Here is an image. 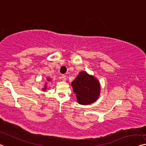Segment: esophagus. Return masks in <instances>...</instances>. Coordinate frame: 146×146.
Wrapping results in <instances>:
<instances>
[{"mask_svg":"<svg viewBox=\"0 0 146 146\" xmlns=\"http://www.w3.org/2000/svg\"><path fill=\"white\" fill-rule=\"evenodd\" d=\"M62 80L63 81H66V77L65 75H63L62 76Z\"/></svg>","mask_w":146,"mask_h":146,"instance_id":"esophagus-1","label":"esophagus"}]
</instances>
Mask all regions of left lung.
Segmentation results:
<instances>
[{"mask_svg":"<svg viewBox=\"0 0 146 146\" xmlns=\"http://www.w3.org/2000/svg\"><path fill=\"white\" fill-rule=\"evenodd\" d=\"M77 101L81 105H89L99 98L101 86L99 80L86 71H80L71 82Z\"/></svg>","mask_w":146,"mask_h":146,"instance_id":"1","label":"left lung"}]
</instances>
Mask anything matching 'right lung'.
<instances>
[{
  "instance_id": "right-lung-1",
  "label": "right lung",
  "mask_w": 146,
  "mask_h": 146,
  "mask_svg": "<svg viewBox=\"0 0 146 146\" xmlns=\"http://www.w3.org/2000/svg\"><path fill=\"white\" fill-rule=\"evenodd\" d=\"M50 80H51V79H50V78L47 77V79H46V83H45V84L44 85V88H42V90L43 91H45L46 90V88H47V83H46V82H47L50 81Z\"/></svg>"
}]
</instances>
